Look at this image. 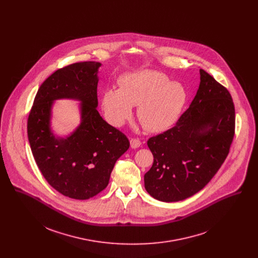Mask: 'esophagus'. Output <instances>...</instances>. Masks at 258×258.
I'll use <instances>...</instances> for the list:
<instances>
[{"label":"esophagus","mask_w":258,"mask_h":258,"mask_svg":"<svg viewBox=\"0 0 258 258\" xmlns=\"http://www.w3.org/2000/svg\"><path fill=\"white\" fill-rule=\"evenodd\" d=\"M141 141L139 139H135V138H132L130 140V145L133 149H136V148H139L141 146Z\"/></svg>","instance_id":"34e87169"}]
</instances>
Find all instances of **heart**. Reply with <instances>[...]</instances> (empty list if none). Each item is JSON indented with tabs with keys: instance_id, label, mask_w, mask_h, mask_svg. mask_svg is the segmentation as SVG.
<instances>
[{
	"instance_id": "obj_1",
	"label": "heart",
	"mask_w": 258,
	"mask_h": 258,
	"mask_svg": "<svg viewBox=\"0 0 258 258\" xmlns=\"http://www.w3.org/2000/svg\"><path fill=\"white\" fill-rule=\"evenodd\" d=\"M186 101V92L166 74L144 70L123 75L119 89L109 88L102 94L101 105L106 118L121 126L137 105V117L148 131L159 132L171 127L179 118Z\"/></svg>"
}]
</instances>
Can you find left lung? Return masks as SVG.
I'll return each instance as SVG.
<instances>
[{
	"mask_svg": "<svg viewBox=\"0 0 258 258\" xmlns=\"http://www.w3.org/2000/svg\"><path fill=\"white\" fill-rule=\"evenodd\" d=\"M200 74L197 94L177 124L148 140L154 162L144 176L145 188L161 202L183 201L203 189L220 170L234 136L228 90L204 70Z\"/></svg>",
	"mask_w": 258,
	"mask_h": 258,
	"instance_id": "obj_1",
	"label": "left lung"
}]
</instances>
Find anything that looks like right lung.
<instances>
[{
    "instance_id": "1",
    "label": "right lung",
    "mask_w": 258,
    "mask_h": 258,
    "mask_svg": "<svg viewBox=\"0 0 258 258\" xmlns=\"http://www.w3.org/2000/svg\"><path fill=\"white\" fill-rule=\"evenodd\" d=\"M100 62H76L56 71L37 90L28 119L32 153L44 179L61 195L87 200L109 183L116 161L129 149L128 138L97 111ZM58 99L81 102V123L69 137L51 129L52 105Z\"/></svg>"
}]
</instances>
